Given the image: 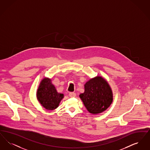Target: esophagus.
Returning <instances> with one entry per match:
<instances>
[{"mask_svg":"<svg viewBox=\"0 0 150 150\" xmlns=\"http://www.w3.org/2000/svg\"><path fill=\"white\" fill-rule=\"evenodd\" d=\"M69 96L70 97H75L76 96V93L74 92H70L69 93Z\"/></svg>","mask_w":150,"mask_h":150,"instance_id":"esophagus-1","label":"esophagus"}]
</instances>
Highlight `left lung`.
<instances>
[{"mask_svg": "<svg viewBox=\"0 0 150 150\" xmlns=\"http://www.w3.org/2000/svg\"><path fill=\"white\" fill-rule=\"evenodd\" d=\"M84 88V93L80 94L79 97L90 113H101L111 104L113 100L112 91L102 77L91 79L86 83Z\"/></svg>", "mask_w": 150, "mask_h": 150, "instance_id": "left-lung-1", "label": "left lung"}]
</instances>
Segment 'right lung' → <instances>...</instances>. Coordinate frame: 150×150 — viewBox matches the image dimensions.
<instances>
[{"label": "right lung", "instance_id": "1", "mask_svg": "<svg viewBox=\"0 0 150 150\" xmlns=\"http://www.w3.org/2000/svg\"><path fill=\"white\" fill-rule=\"evenodd\" d=\"M37 97L45 109L53 110L58 106L59 102L64 98V94L57 92L50 79L44 78L38 88Z\"/></svg>", "mask_w": 150, "mask_h": 150}]
</instances>
